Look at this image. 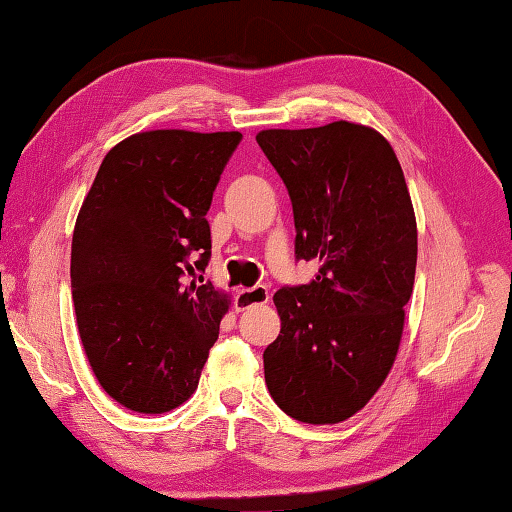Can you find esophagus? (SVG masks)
Returning a JSON list of instances; mask_svg holds the SVG:
<instances>
[{
    "mask_svg": "<svg viewBox=\"0 0 512 512\" xmlns=\"http://www.w3.org/2000/svg\"><path fill=\"white\" fill-rule=\"evenodd\" d=\"M269 301V289L267 285H254V287H243L236 292L234 307L238 312H245L254 305H265Z\"/></svg>",
    "mask_w": 512,
    "mask_h": 512,
    "instance_id": "1",
    "label": "esophagus"
}]
</instances>
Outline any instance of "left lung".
<instances>
[{"label":"left lung","mask_w":512,"mask_h":512,"mask_svg":"<svg viewBox=\"0 0 512 512\" xmlns=\"http://www.w3.org/2000/svg\"><path fill=\"white\" fill-rule=\"evenodd\" d=\"M256 142L292 198L296 258L321 263L307 285L274 294L267 390L296 421L341 423L397 359L417 269L410 191L390 142L365 124L265 129Z\"/></svg>","instance_id":"1"}]
</instances>
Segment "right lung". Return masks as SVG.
Returning <instances> with one entry per match:
<instances>
[{"label": "right lung", "mask_w": 512, "mask_h": 512, "mask_svg": "<svg viewBox=\"0 0 512 512\" xmlns=\"http://www.w3.org/2000/svg\"><path fill=\"white\" fill-rule=\"evenodd\" d=\"M240 138L238 131L133 133L106 153L77 214V330L95 379L133 412L182 406L218 339L229 294L198 285L196 272L211 256V196Z\"/></svg>", "instance_id": "add662e5"}]
</instances>
